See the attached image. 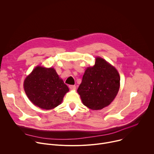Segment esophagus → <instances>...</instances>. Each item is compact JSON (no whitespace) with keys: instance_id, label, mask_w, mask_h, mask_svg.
Listing matches in <instances>:
<instances>
[{"instance_id":"34e87169","label":"esophagus","mask_w":154,"mask_h":154,"mask_svg":"<svg viewBox=\"0 0 154 154\" xmlns=\"http://www.w3.org/2000/svg\"><path fill=\"white\" fill-rule=\"evenodd\" d=\"M69 88L71 90H75L76 89V86L75 85H69Z\"/></svg>"}]
</instances>
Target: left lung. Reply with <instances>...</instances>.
<instances>
[{
  "label": "left lung",
  "instance_id": "left-lung-1",
  "mask_svg": "<svg viewBox=\"0 0 154 154\" xmlns=\"http://www.w3.org/2000/svg\"><path fill=\"white\" fill-rule=\"evenodd\" d=\"M120 88V76L114 66L100 57L85 69L77 93L83 104L93 110L108 106L115 99Z\"/></svg>",
  "mask_w": 154,
  "mask_h": 154
}]
</instances>
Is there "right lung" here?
Here are the masks:
<instances>
[{
  "label": "right lung",
  "mask_w": 154,
  "mask_h": 154,
  "mask_svg": "<svg viewBox=\"0 0 154 154\" xmlns=\"http://www.w3.org/2000/svg\"><path fill=\"white\" fill-rule=\"evenodd\" d=\"M25 93L35 106L52 109L61 103L69 88L54 68L38 65L24 81Z\"/></svg>",
  "instance_id": "obj_1"
}]
</instances>
